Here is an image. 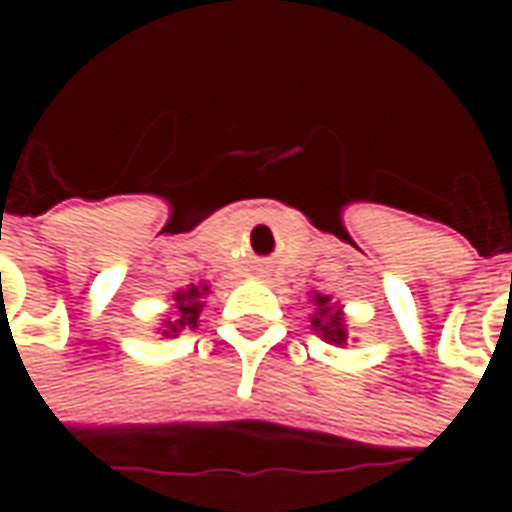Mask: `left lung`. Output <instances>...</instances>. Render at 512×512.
<instances>
[{"instance_id": "left-lung-1", "label": "left lung", "mask_w": 512, "mask_h": 512, "mask_svg": "<svg viewBox=\"0 0 512 512\" xmlns=\"http://www.w3.org/2000/svg\"><path fill=\"white\" fill-rule=\"evenodd\" d=\"M312 304L318 307V310H315V315H312V329L321 334L326 343L348 345V332H345L343 310H340L337 304H332V296L315 293V296H312Z\"/></svg>"}]
</instances>
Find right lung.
Here are the masks:
<instances>
[{
	"instance_id": "add662e5",
	"label": "right lung",
	"mask_w": 512,
	"mask_h": 512,
	"mask_svg": "<svg viewBox=\"0 0 512 512\" xmlns=\"http://www.w3.org/2000/svg\"><path fill=\"white\" fill-rule=\"evenodd\" d=\"M208 293V285H189L186 290H178L172 299L178 307V318L175 321H164V337H175L180 329H197L202 312V296Z\"/></svg>"
}]
</instances>
